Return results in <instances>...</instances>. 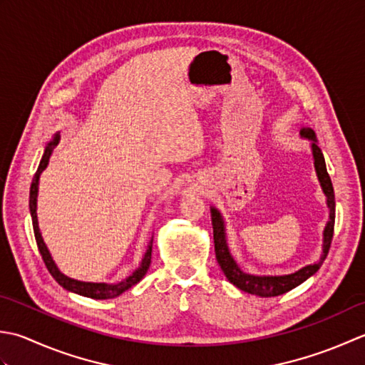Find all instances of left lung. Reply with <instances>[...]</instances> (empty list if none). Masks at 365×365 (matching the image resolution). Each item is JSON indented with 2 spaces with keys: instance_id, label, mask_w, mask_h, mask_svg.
Wrapping results in <instances>:
<instances>
[{
  "instance_id": "8db88e82",
  "label": "left lung",
  "mask_w": 365,
  "mask_h": 365,
  "mask_svg": "<svg viewBox=\"0 0 365 365\" xmlns=\"http://www.w3.org/2000/svg\"><path fill=\"white\" fill-rule=\"evenodd\" d=\"M301 135L314 140V143H312V151H314L315 170H317L318 180L322 182L324 195L328 198L329 222L324 228L323 255L317 263L304 266L302 269L296 271L293 274H288V276H252V274H245L240 269V267H237L233 257L230 255V250L227 247V240H225L224 220H222L219 211L212 207L211 217H212V228H214L215 258H217V263L222 267V271H224L225 277L232 282L235 287L242 289L245 293L262 296V297H271V296H279L289 292V289L301 285L302 282H306L310 276H314V274L319 269V266L323 264L324 258L328 257V252L331 249V242L334 236V222H336V198H334V187H332L328 170H326L324 155L322 150H319V146L317 145L315 132L309 128H304L301 130Z\"/></svg>"
}]
</instances>
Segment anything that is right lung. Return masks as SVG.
<instances>
[{"label":"right lung","instance_id":"1","mask_svg":"<svg viewBox=\"0 0 365 365\" xmlns=\"http://www.w3.org/2000/svg\"><path fill=\"white\" fill-rule=\"evenodd\" d=\"M59 143V137L55 135V138L50 141L46 148V153L42 155V160L39 163V167H37V172L34 173L33 178V182H31V189H29V211H31V219H33V230H34V237H36V242H37V249H39L41 255L43 263H46L48 272L51 274V277H53L59 285L63 288L69 289V292H73L81 296H86V297H93V299H111V297H116L120 296L125 289H129L130 287H133L135 284L145 277L146 271L150 269V264H151V252H153V240L148 245V250L141 259V264L140 267H137L135 271H133L128 279H124L120 284H113V285H108V284H89V282H78V280H73L66 277L64 274H61L58 271V267L55 264L53 259L50 257V252L47 250V245L43 244V240L39 232V225H37V214H36V202H37V182H39V176L41 173L46 170L48 159L51 153H53L55 148Z\"/></svg>","mask_w":365,"mask_h":365}]
</instances>
